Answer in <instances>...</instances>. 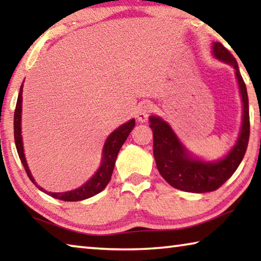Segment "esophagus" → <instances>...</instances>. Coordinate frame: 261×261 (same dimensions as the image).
<instances>
[{
	"label": "esophagus",
	"instance_id": "34e87169",
	"mask_svg": "<svg viewBox=\"0 0 261 261\" xmlns=\"http://www.w3.org/2000/svg\"><path fill=\"white\" fill-rule=\"evenodd\" d=\"M152 114V106L148 102H144L139 106L138 112H137V118L139 122H146Z\"/></svg>",
	"mask_w": 261,
	"mask_h": 261
}]
</instances>
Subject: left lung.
<instances>
[{
  "label": "left lung",
  "instance_id": "obj_1",
  "mask_svg": "<svg viewBox=\"0 0 261 261\" xmlns=\"http://www.w3.org/2000/svg\"><path fill=\"white\" fill-rule=\"evenodd\" d=\"M213 54L233 67L243 100V124L240 138L228 155L221 161L202 162L189 155L171 127L161 118H149L153 131V154L158 170L171 187L187 192L204 193L218 190L231 177L245 155L250 138L249 98L237 61L221 42H215Z\"/></svg>",
  "mask_w": 261,
  "mask_h": 261
}]
</instances>
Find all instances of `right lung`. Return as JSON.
Segmentation results:
<instances>
[{
    "mask_svg": "<svg viewBox=\"0 0 261 261\" xmlns=\"http://www.w3.org/2000/svg\"><path fill=\"white\" fill-rule=\"evenodd\" d=\"M21 94H23V86H20L18 99H17L16 103V109H15V117H14V131H15V144L17 152H18V155L21 163H23L24 169L28 174L29 178L32 180L38 187V184L34 182V178L31 175L28 163L25 160L24 155V149H23V141H21V131H20V118H21ZM136 124L135 120H131L126 122L125 124L118 127V129L115 130L112 135L108 137V139L106 140L105 147H103V156H102V162H101V167L99 170L96 171L95 175L92 177L88 182H86L83 187L78 188L76 190H72V191L69 192H47L45 190L38 187L41 191L46 192L49 196L56 198V199L64 200V201H79L87 199V198L95 196L96 193L102 191V190L107 187L109 183L110 178H112V174L114 170L115 161H116L117 154L120 152L122 145L124 144L126 140L127 136L134 129Z\"/></svg>",
    "mask_w": 261,
    "mask_h": 261,
    "instance_id": "1",
    "label": "right lung"
}]
</instances>
